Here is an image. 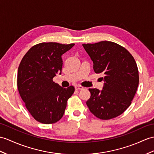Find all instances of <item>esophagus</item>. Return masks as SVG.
Returning a JSON list of instances; mask_svg holds the SVG:
<instances>
[{"instance_id": "obj_1", "label": "esophagus", "mask_w": 154, "mask_h": 154, "mask_svg": "<svg viewBox=\"0 0 154 154\" xmlns=\"http://www.w3.org/2000/svg\"><path fill=\"white\" fill-rule=\"evenodd\" d=\"M84 88L81 85H76L75 86V89L76 90H79V89H83Z\"/></svg>"}]
</instances>
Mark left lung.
I'll list each match as a JSON object with an SVG mask.
<instances>
[{
	"label": "left lung",
	"instance_id": "left-lung-1",
	"mask_svg": "<svg viewBox=\"0 0 154 154\" xmlns=\"http://www.w3.org/2000/svg\"><path fill=\"white\" fill-rule=\"evenodd\" d=\"M82 46L92 60L95 72L104 75L101 91L89 89L87 106L99 119L117 117L131 105L137 92L139 76L135 60L125 48L110 41Z\"/></svg>",
	"mask_w": 154,
	"mask_h": 154
}]
</instances>
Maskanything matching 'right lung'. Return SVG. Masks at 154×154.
<instances>
[{
    "label": "right lung",
    "mask_w": 154,
    "mask_h": 154,
    "mask_svg": "<svg viewBox=\"0 0 154 154\" xmlns=\"http://www.w3.org/2000/svg\"><path fill=\"white\" fill-rule=\"evenodd\" d=\"M74 44L42 42L26 53L18 67L17 85L25 106L36 121L51 124L61 119L67 100L74 92L72 85L63 88L53 81L61 74V55Z\"/></svg>",
    "instance_id": "obj_1"
}]
</instances>
